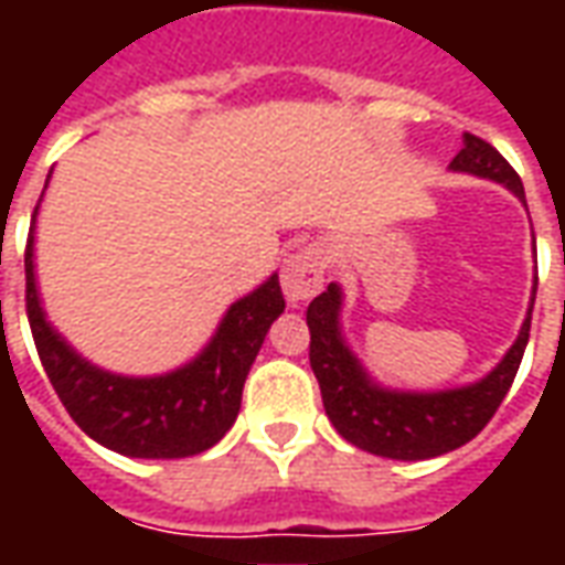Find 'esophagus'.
Masks as SVG:
<instances>
[{
	"label": "esophagus",
	"instance_id": "34e87169",
	"mask_svg": "<svg viewBox=\"0 0 565 565\" xmlns=\"http://www.w3.org/2000/svg\"><path fill=\"white\" fill-rule=\"evenodd\" d=\"M327 278V250L320 245H306L296 250L294 257L287 259L281 275V287L287 302H308L311 296L320 294Z\"/></svg>",
	"mask_w": 565,
	"mask_h": 565
}]
</instances>
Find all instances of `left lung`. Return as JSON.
I'll return each mask as SVG.
<instances>
[{"instance_id": "left-lung-1", "label": "left lung", "mask_w": 565, "mask_h": 565, "mask_svg": "<svg viewBox=\"0 0 565 565\" xmlns=\"http://www.w3.org/2000/svg\"><path fill=\"white\" fill-rule=\"evenodd\" d=\"M450 169L505 184L526 205L521 174L511 169L509 160L493 145H487L472 132L462 136V150L450 160ZM533 302H530V315L523 320L518 342L511 344L509 354L502 356V363L490 375L457 391L399 393L379 387L363 372L351 348L342 342V330H339L342 290L339 284H330L323 294L311 299L306 320L311 332L308 360L315 369L323 408L332 426L356 448L391 457V460H429V457L448 454L472 441L490 424V417L497 415L511 381L521 369L523 351L530 342Z\"/></svg>"}]
</instances>
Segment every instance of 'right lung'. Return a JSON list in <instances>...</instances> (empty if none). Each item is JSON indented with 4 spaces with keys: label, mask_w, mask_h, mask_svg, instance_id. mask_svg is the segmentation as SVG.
<instances>
[{
    "label": "right lung",
    "mask_w": 565,
    "mask_h": 565,
    "mask_svg": "<svg viewBox=\"0 0 565 565\" xmlns=\"http://www.w3.org/2000/svg\"><path fill=\"white\" fill-rule=\"evenodd\" d=\"M281 311V284L271 275L254 294L230 306L209 348L193 363L157 379L111 375L75 354L44 320L35 290L32 233L26 242V318L44 372L72 420L99 445L127 457L178 460L217 445L238 417L247 372Z\"/></svg>",
    "instance_id": "right-lung-1"
}]
</instances>
